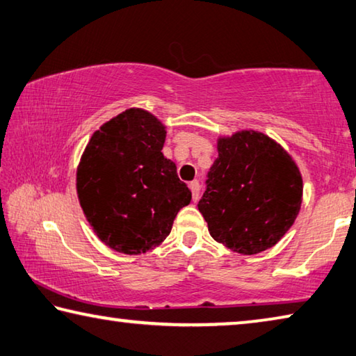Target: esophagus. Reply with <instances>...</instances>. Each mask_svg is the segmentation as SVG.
<instances>
[{"label":"esophagus","mask_w":356,"mask_h":356,"mask_svg":"<svg viewBox=\"0 0 356 356\" xmlns=\"http://www.w3.org/2000/svg\"><path fill=\"white\" fill-rule=\"evenodd\" d=\"M188 186H190V190H191L193 200H197V197H199V190H200L199 182H197V180H193V182L188 184Z\"/></svg>","instance_id":"34e87169"}]
</instances>
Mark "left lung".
I'll list each match as a JSON object with an SVG mask.
<instances>
[{
    "label": "left lung",
    "instance_id": "obj_1",
    "mask_svg": "<svg viewBox=\"0 0 356 356\" xmlns=\"http://www.w3.org/2000/svg\"><path fill=\"white\" fill-rule=\"evenodd\" d=\"M302 176L283 147L257 131L218 140L199 211L213 240L243 255L273 248L294 224Z\"/></svg>",
    "mask_w": 356,
    "mask_h": 356
}]
</instances>
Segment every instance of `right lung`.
<instances>
[{"label": "right lung", "instance_id": "right-lung-1", "mask_svg": "<svg viewBox=\"0 0 356 356\" xmlns=\"http://www.w3.org/2000/svg\"><path fill=\"white\" fill-rule=\"evenodd\" d=\"M165 138L152 113L127 108L92 135L77 166L83 215L99 240L121 254L157 248L191 200L176 163L161 152Z\"/></svg>", "mask_w": 356, "mask_h": 356}]
</instances>
